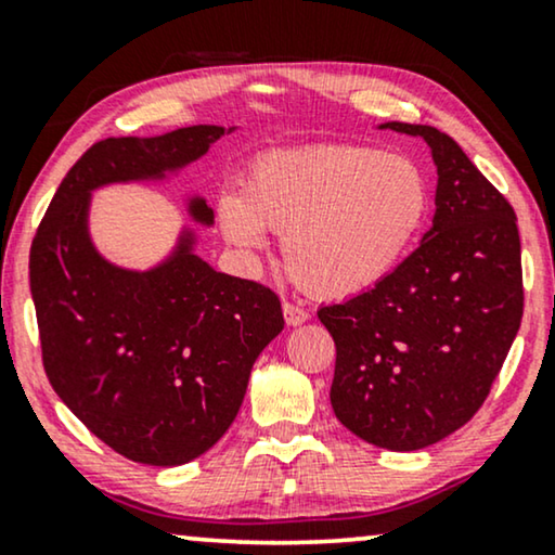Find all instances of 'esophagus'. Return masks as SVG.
<instances>
[{
	"instance_id": "esophagus-1",
	"label": "esophagus",
	"mask_w": 555,
	"mask_h": 555,
	"mask_svg": "<svg viewBox=\"0 0 555 555\" xmlns=\"http://www.w3.org/2000/svg\"><path fill=\"white\" fill-rule=\"evenodd\" d=\"M283 315H285L287 325H302L310 318L308 310L295 306V302H283Z\"/></svg>"
}]
</instances>
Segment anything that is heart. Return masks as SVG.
Returning <instances> with one entry per match:
<instances>
[{"label":"heart","mask_w":555,"mask_h":555,"mask_svg":"<svg viewBox=\"0 0 555 555\" xmlns=\"http://www.w3.org/2000/svg\"><path fill=\"white\" fill-rule=\"evenodd\" d=\"M429 207V179L414 158L331 143L257 156L242 196H219L217 222L242 253H260L264 230L285 234L295 283L340 300L384 283L404 262Z\"/></svg>","instance_id":"heart-1"}]
</instances>
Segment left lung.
<instances>
[{
	"label": "left lung",
	"instance_id": "8db88e82",
	"mask_svg": "<svg viewBox=\"0 0 555 555\" xmlns=\"http://www.w3.org/2000/svg\"><path fill=\"white\" fill-rule=\"evenodd\" d=\"M435 219L384 283L318 318L336 344L331 406L363 442L414 452L452 435L488 399L522 318L520 234L503 194L431 126Z\"/></svg>",
	"mask_w": 555,
	"mask_h": 555
}]
</instances>
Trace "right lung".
Listing matches in <instances>:
<instances>
[{"label":"right lung","mask_w":555,"mask_h":555,"mask_svg":"<svg viewBox=\"0 0 555 555\" xmlns=\"http://www.w3.org/2000/svg\"><path fill=\"white\" fill-rule=\"evenodd\" d=\"M222 135V126H186L93 143L57 186L29 249L52 389L101 442L141 465H184L222 439L257 356L283 331V308L270 287L204 262L192 227L149 270L105 260L90 237V196L166 181ZM186 211L215 224L202 196H189Z\"/></svg>","instance_id":"right-lung-1"}]
</instances>
